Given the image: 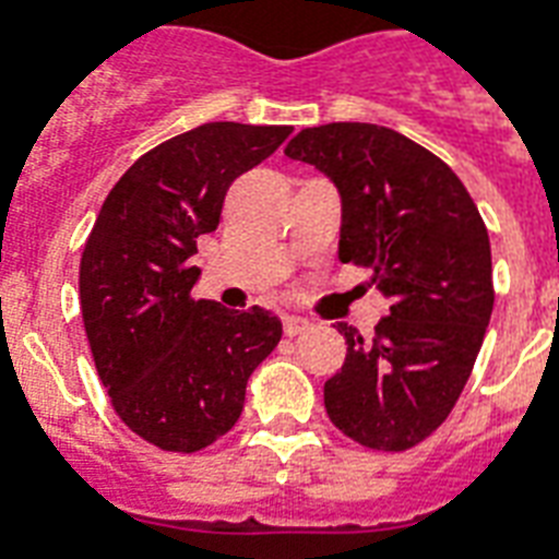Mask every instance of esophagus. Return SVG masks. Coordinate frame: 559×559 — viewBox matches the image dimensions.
Segmentation results:
<instances>
[{"label": "esophagus", "mask_w": 559, "mask_h": 559, "mask_svg": "<svg viewBox=\"0 0 559 559\" xmlns=\"http://www.w3.org/2000/svg\"><path fill=\"white\" fill-rule=\"evenodd\" d=\"M305 331H310V322L301 319V316H287V319H284V333H287V336H298V333Z\"/></svg>", "instance_id": "esophagus-1"}]
</instances>
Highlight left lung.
I'll return each instance as SVG.
<instances>
[{
	"mask_svg": "<svg viewBox=\"0 0 559 559\" xmlns=\"http://www.w3.org/2000/svg\"><path fill=\"white\" fill-rule=\"evenodd\" d=\"M284 153L340 188V261L391 301L371 340L336 324L348 354L324 382L328 417L368 450L417 447L459 403L493 313L485 219L447 162L389 127H307Z\"/></svg>",
	"mask_w": 559,
	"mask_h": 559,
	"instance_id": "left-lung-1",
	"label": "left lung"
}]
</instances>
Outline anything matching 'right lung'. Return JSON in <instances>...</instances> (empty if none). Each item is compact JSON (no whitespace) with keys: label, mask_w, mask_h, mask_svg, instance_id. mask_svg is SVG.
<instances>
[{"label":"right lung","mask_w":559,"mask_h":559,"mask_svg":"<svg viewBox=\"0 0 559 559\" xmlns=\"http://www.w3.org/2000/svg\"><path fill=\"white\" fill-rule=\"evenodd\" d=\"M289 127L211 121L153 147L107 193L81 254V313L116 415L153 447L197 452L237 424L246 382L281 342L263 307L193 301L197 240L228 186Z\"/></svg>","instance_id":"obj_1"}]
</instances>
